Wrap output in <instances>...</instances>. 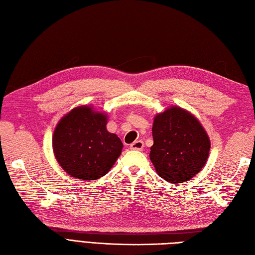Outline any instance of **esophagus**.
Returning a JSON list of instances; mask_svg holds the SVG:
<instances>
[{"mask_svg":"<svg viewBox=\"0 0 255 255\" xmlns=\"http://www.w3.org/2000/svg\"><path fill=\"white\" fill-rule=\"evenodd\" d=\"M143 146H144V144H143V141H142V140H136V141H134L132 144H130L129 148L132 149V150L141 151V150L143 149Z\"/></svg>","mask_w":255,"mask_h":255,"instance_id":"34e87169","label":"esophagus"}]
</instances>
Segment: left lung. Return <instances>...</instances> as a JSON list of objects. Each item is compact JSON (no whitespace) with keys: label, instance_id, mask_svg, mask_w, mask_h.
Instances as JSON below:
<instances>
[{"label":"left lung","instance_id":"8db88e82","mask_svg":"<svg viewBox=\"0 0 255 255\" xmlns=\"http://www.w3.org/2000/svg\"><path fill=\"white\" fill-rule=\"evenodd\" d=\"M150 159L158 175L173 184L186 182L206 163L211 142L194 116L171 107L154 119Z\"/></svg>","mask_w":255,"mask_h":255}]
</instances>
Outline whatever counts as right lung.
<instances>
[{
  "label": "right lung",
  "mask_w": 255,
  "mask_h": 255,
  "mask_svg": "<svg viewBox=\"0 0 255 255\" xmlns=\"http://www.w3.org/2000/svg\"><path fill=\"white\" fill-rule=\"evenodd\" d=\"M106 116L90 107L74 109L59 121L53 150L64 170L81 180L105 175L120 156V138L106 129Z\"/></svg>",
  "instance_id": "1"
}]
</instances>
